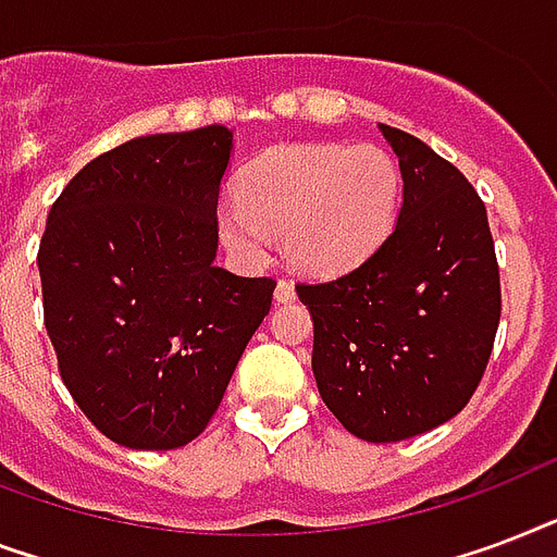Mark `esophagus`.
<instances>
[{
    "label": "esophagus",
    "instance_id": "34e87169",
    "mask_svg": "<svg viewBox=\"0 0 557 557\" xmlns=\"http://www.w3.org/2000/svg\"><path fill=\"white\" fill-rule=\"evenodd\" d=\"M293 299H296V284H293L290 278H278V284H275V301L287 305V301Z\"/></svg>",
    "mask_w": 557,
    "mask_h": 557
}]
</instances>
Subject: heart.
I'll return each mask as SVG.
<instances>
[{
    "label": "heart",
    "mask_w": 557,
    "mask_h": 557,
    "mask_svg": "<svg viewBox=\"0 0 557 557\" xmlns=\"http://www.w3.org/2000/svg\"><path fill=\"white\" fill-rule=\"evenodd\" d=\"M400 168L374 145H287L249 162L238 206H220L218 230L235 252L256 258L267 235L305 273L337 275L363 264L389 235Z\"/></svg>",
    "instance_id": "1"
}]
</instances>
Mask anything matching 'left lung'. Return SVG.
<instances>
[{
    "label": "left lung",
    "mask_w": 557,
    "mask_h": 557,
    "mask_svg": "<svg viewBox=\"0 0 557 557\" xmlns=\"http://www.w3.org/2000/svg\"><path fill=\"white\" fill-rule=\"evenodd\" d=\"M404 176L398 223L351 273L299 282L325 407L366 442L450 421L480 386L503 293L485 202L424 141L381 124Z\"/></svg>",
    "instance_id": "obj_1"
}]
</instances>
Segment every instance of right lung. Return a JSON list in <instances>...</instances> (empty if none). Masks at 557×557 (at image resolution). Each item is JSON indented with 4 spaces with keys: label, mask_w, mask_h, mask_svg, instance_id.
<instances>
[{
    "label": "right lung",
    "mask_w": 557,
    "mask_h": 557,
    "mask_svg": "<svg viewBox=\"0 0 557 557\" xmlns=\"http://www.w3.org/2000/svg\"><path fill=\"white\" fill-rule=\"evenodd\" d=\"M230 153L223 124L124 141L46 220L37 267L60 377L122 447L194 442L273 305V278L214 267Z\"/></svg>",
    "instance_id": "add662e5"
}]
</instances>
